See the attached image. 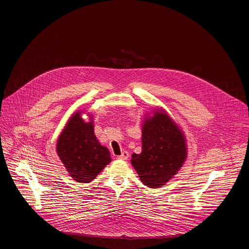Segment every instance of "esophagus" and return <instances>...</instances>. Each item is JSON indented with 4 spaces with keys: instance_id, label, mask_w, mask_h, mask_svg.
Returning <instances> with one entry per match:
<instances>
[{
    "instance_id": "esophagus-1",
    "label": "esophagus",
    "mask_w": 249,
    "mask_h": 249,
    "mask_svg": "<svg viewBox=\"0 0 249 249\" xmlns=\"http://www.w3.org/2000/svg\"><path fill=\"white\" fill-rule=\"evenodd\" d=\"M128 158H129V153H128L127 151H123V152L121 153V155L118 156V159L122 160H128Z\"/></svg>"
}]
</instances>
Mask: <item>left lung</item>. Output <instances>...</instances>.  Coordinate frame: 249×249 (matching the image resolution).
<instances>
[{
    "label": "left lung",
    "instance_id": "obj_1",
    "mask_svg": "<svg viewBox=\"0 0 249 249\" xmlns=\"http://www.w3.org/2000/svg\"><path fill=\"white\" fill-rule=\"evenodd\" d=\"M141 141V153H133L131 159L140 180L152 189L164 186L187 159L184 133L163 110H159L144 119Z\"/></svg>",
    "mask_w": 249,
    "mask_h": 249
}]
</instances>
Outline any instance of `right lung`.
I'll use <instances>...</instances> for the list:
<instances>
[{
  "instance_id": "right-lung-1",
  "label": "right lung",
  "mask_w": 249,
  "mask_h": 249,
  "mask_svg": "<svg viewBox=\"0 0 249 249\" xmlns=\"http://www.w3.org/2000/svg\"><path fill=\"white\" fill-rule=\"evenodd\" d=\"M81 115L77 111L71 117L57 139L56 151L70 176L88 184L111 162V155L98 141L93 119L85 122Z\"/></svg>"
}]
</instances>
